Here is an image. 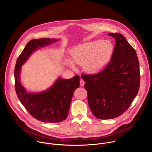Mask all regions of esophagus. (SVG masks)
Listing matches in <instances>:
<instances>
[{"label":"esophagus","mask_w":152,"mask_h":152,"mask_svg":"<svg viewBox=\"0 0 152 152\" xmlns=\"http://www.w3.org/2000/svg\"><path fill=\"white\" fill-rule=\"evenodd\" d=\"M84 84H85V82L83 80H80V85H81V86L83 87L84 86Z\"/></svg>","instance_id":"esophagus-1"}]
</instances>
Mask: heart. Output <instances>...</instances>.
<instances>
[{
  "instance_id": "b5f03b06",
  "label": "heart",
  "mask_w": 152,
  "mask_h": 152,
  "mask_svg": "<svg viewBox=\"0 0 152 152\" xmlns=\"http://www.w3.org/2000/svg\"><path fill=\"white\" fill-rule=\"evenodd\" d=\"M114 50V45L111 41L96 40L74 48L71 55L74 62L83 65V68L87 73L94 74L100 72L108 64ZM73 61L69 60L68 64L75 69V65Z\"/></svg>"
}]
</instances>
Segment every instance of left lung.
I'll list each match as a JSON object with an SVG mask.
<instances>
[{
  "label": "left lung",
  "mask_w": 152,
  "mask_h": 152,
  "mask_svg": "<svg viewBox=\"0 0 152 152\" xmlns=\"http://www.w3.org/2000/svg\"><path fill=\"white\" fill-rule=\"evenodd\" d=\"M108 35L115 38L110 64L97 74L81 75L90 110L102 120L116 118L129 108L138 93L140 80L134 49L121 34Z\"/></svg>",
  "instance_id": "8db88e82"
}]
</instances>
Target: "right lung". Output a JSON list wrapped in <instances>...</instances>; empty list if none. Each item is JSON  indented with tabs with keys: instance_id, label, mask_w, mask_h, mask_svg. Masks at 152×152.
I'll use <instances>...</instances> for the list:
<instances>
[{
	"instance_id": "add662e5",
	"label": "right lung",
	"mask_w": 152,
	"mask_h": 152,
	"mask_svg": "<svg viewBox=\"0 0 152 152\" xmlns=\"http://www.w3.org/2000/svg\"><path fill=\"white\" fill-rule=\"evenodd\" d=\"M59 39L41 38L30 41L18 57L14 71L15 90L22 105L36 119L45 123H59L66 119L75 90L80 87V77L71 79L59 77L51 87L40 92H28L20 82L22 66L35 51Z\"/></svg>"
}]
</instances>
